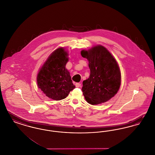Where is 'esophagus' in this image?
<instances>
[{
    "mask_svg": "<svg viewBox=\"0 0 155 155\" xmlns=\"http://www.w3.org/2000/svg\"><path fill=\"white\" fill-rule=\"evenodd\" d=\"M81 84L80 83H76L75 84V87H77V88H79V87H81Z\"/></svg>",
    "mask_w": 155,
    "mask_h": 155,
    "instance_id": "obj_1",
    "label": "esophagus"
}]
</instances>
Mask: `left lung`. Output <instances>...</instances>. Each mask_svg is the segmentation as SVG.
Returning a JSON list of instances; mask_svg holds the SVG:
<instances>
[{"instance_id":"1","label":"left lung","mask_w":155,"mask_h":155,"mask_svg":"<svg viewBox=\"0 0 155 155\" xmlns=\"http://www.w3.org/2000/svg\"><path fill=\"white\" fill-rule=\"evenodd\" d=\"M81 54L88 60L90 69L89 77L82 82L85 100L92 105L108 101L117 93L121 85V73L116 60L102 45L82 50Z\"/></svg>"}]
</instances>
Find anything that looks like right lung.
<instances>
[{
    "mask_svg": "<svg viewBox=\"0 0 155 155\" xmlns=\"http://www.w3.org/2000/svg\"><path fill=\"white\" fill-rule=\"evenodd\" d=\"M68 53L59 48L49 55L37 75L39 88L48 97L60 101L66 98L75 88L69 71L66 68Z\"/></svg>",
    "mask_w": 155,
    "mask_h": 155,
    "instance_id": "1",
    "label": "right lung"
}]
</instances>
